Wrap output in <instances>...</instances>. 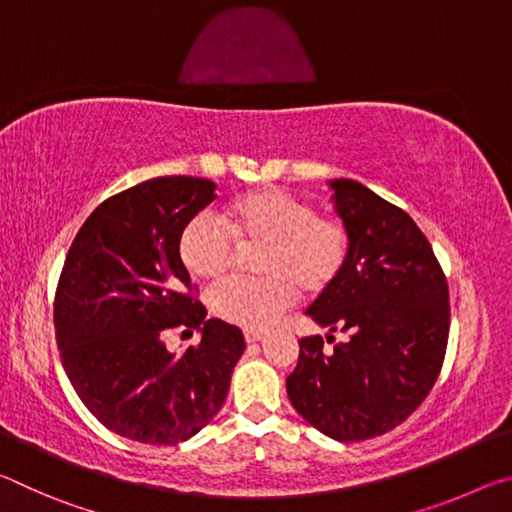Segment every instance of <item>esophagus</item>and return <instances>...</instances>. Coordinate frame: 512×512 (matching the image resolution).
<instances>
[{
	"label": "esophagus",
	"mask_w": 512,
	"mask_h": 512,
	"mask_svg": "<svg viewBox=\"0 0 512 512\" xmlns=\"http://www.w3.org/2000/svg\"><path fill=\"white\" fill-rule=\"evenodd\" d=\"M246 343H259L266 339V332H255V329H246Z\"/></svg>",
	"instance_id": "1"
}]
</instances>
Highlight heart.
Masks as SVG:
<instances>
[{"instance_id":"heart-1","label":"heart","mask_w":512,"mask_h":512,"mask_svg":"<svg viewBox=\"0 0 512 512\" xmlns=\"http://www.w3.org/2000/svg\"><path fill=\"white\" fill-rule=\"evenodd\" d=\"M223 223L210 216L189 221L178 253L189 275L219 282L237 266L239 250H257V280H232L210 296V307L225 323L264 329L293 305L298 289L307 296L327 291L341 275L350 253V232L334 216L280 189H255L225 205Z\"/></svg>"}]
</instances>
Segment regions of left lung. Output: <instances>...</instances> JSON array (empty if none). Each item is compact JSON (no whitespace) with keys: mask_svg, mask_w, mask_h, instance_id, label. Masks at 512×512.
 <instances>
[{"mask_svg":"<svg viewBox=\"0 0 512 512\" xmlns=\"http://www.w3.org/2000/svg\"><path fill=\"white\" fill-rule=\"evenodd\" d=\"M334 210L350 232L341 275L307 316L348 336L323 352L300 339L287 393L325 436L354 443L395 429L424 402L443 368L449 291L427 237L409 214L350 178L329 180Z\"/></svg>","mask_w":512,"mask_h":512,"instance_id":"8db88e82","label":"left lung"}]
</instances>
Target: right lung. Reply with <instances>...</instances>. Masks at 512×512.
Masks as SVG:
<instances>
[{"label":"right lung","instance_id":"right-lung-1","mask_svg":"<svg viewBox=\"0 0 512 512\" xmlns=\"http://www.w3.org/2000/svg\"><path fill=\"white\" fill-rule=\"evenodd\" d=\"M212 180L164 176L103 201L69 248L54 325L74 391L101 424L149 445H178L221 411L246 350L241 329L207 320L178 253L185 225L210 205ZM202 343L166 350L167 328Z\"/></svg>","mask_w":512,"mask_h":512}]
</instances>
